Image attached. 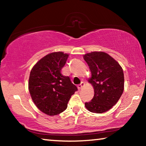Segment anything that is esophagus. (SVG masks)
Returning a JSON list of instances; mask_svg holds the SVG:
<instances>
[{
  "instance_id": "esophagus-1",
  "label": "esophagus",
  "mask_w": 146,
  "mask_h": 146,
  "mask_svg": "<svg viewBox=\"0 0 146 146\" xmlns=\"http://www.w3.org/2000/svg\"><path fill=\"white\" fill-rule=\"evenodd\" d=\"M84 85H85L84 82H81L80 84L77 86V88H78V90H81V89H82L84 87Z\"/></svg>"
}]
</instances>
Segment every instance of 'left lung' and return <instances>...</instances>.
Here are the masks:
<instances>
[{
	"mask_svg": "<svg viewBox=\"0 0 146 146\" xmlns=\"http://www.w3.org/2000/svg\"><path fill=\"white\" fill-rule=\"evenodd\" d=\"M91 73L88 82L94 88V97L85 106L90 112L102 113L113 108L120 99L124 88V76L120 64L102 51L84 55Z\"/></svg>",
	"mask_w": 146,
	"mask_h": 146,
	"instance_id": "left-lung-1",
	"label": "left lung"
}]
</instances>
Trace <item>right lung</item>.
<instances>
[{"mask_svg":"<svg viewBox=\"0 0 146 146\" xmlns=\"http://www.w3.org/2000/svg\"><path fill=\"white\" fill-rule=\"evenodd\" d=\"M69 55L53 52L44 56L30 72L28 88L32 100L42 112L49 116L63 112L77 88L61 70Z\"/></svg>","mask_w":146,"mask_h":146,"instance_id":"right-lung-1","label":"right lung"}]
</instances>
